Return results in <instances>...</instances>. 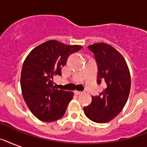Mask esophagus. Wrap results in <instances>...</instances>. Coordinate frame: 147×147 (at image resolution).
I'll list each match as a JSON object with an SVG mask.
<instances>
[{
  "label": "esophagus",
  "mask_w": 147,
  "mask_h": 147,
  "mask_svg": "<svg viewBox=\"0 0 147 147\" xmlns=\"http://www.w3.org/2000/svg\"><path fill=\"white\" fill-rule=\"evenodd\" d=\"M74 93H75L76 94H82V92H79V91H75V92H74Z\"/></svg>",
  "instance_id": "obj_1"
}]
</instances>
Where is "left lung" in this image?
I'll return each mask as SVG.
<instances>
[{
	"label": "left lung",
	"instance_id": "1",
	"mask_svg": "<svg viewBox=\"0 0 147 147\" xmlns=\"http://www.w3.org/2000/svg\"><path fill=\"white\" fill-rule=\"evenodd\" d=\"M98 62V83L104 81L107 88L83 110L88 118L96 123L109 122L118 115L129 97L131 78L128 65L121 53L111 45L99 42L88 46Z\"/></svg>",
	"mask_w": 147,
	"mask_h": 147
}]
</instances>
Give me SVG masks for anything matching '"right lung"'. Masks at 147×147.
Returning <instances> with one entry per match:
<instances>
[{"label": "right lung", "instance_id": "add662e5", "mask_svg": "<svg viewBox=\"0 0 147 147\" xmlns=\"http://www.w3.org/2000/svg\"><path fill=\"white\" fill-rule=\"evenodd\" d=\"M82 48L49 40L35 47L24 60L20 76L22 94L32 114L40 121L53 122L65 113L74 93L55 88L53 78L62 75L61 69L68 57Z\"/></svg>", "mask_w": 147, "mask_h": 147}]
</instances>
